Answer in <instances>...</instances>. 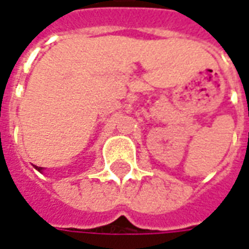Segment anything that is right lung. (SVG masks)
Returning a JSON list of instances; mask_svg holds the SVG:
<instances>
[{
    "mask_svg": "<svg viewBox=\"0 0 249 249\" xmlns=\"http://www.w3.org/2000/svg\"><path fill=\"white\" fill-rule=\"evenodd\" d=\"M35 167H36L38 172H41V170H43V167H40V166H35Z\"/></svg>",
    "mask_w": 249,
    "mask_h": 249,
    "instance_id": "obj_1",
    "label": "right lung"
}]
</instances>
